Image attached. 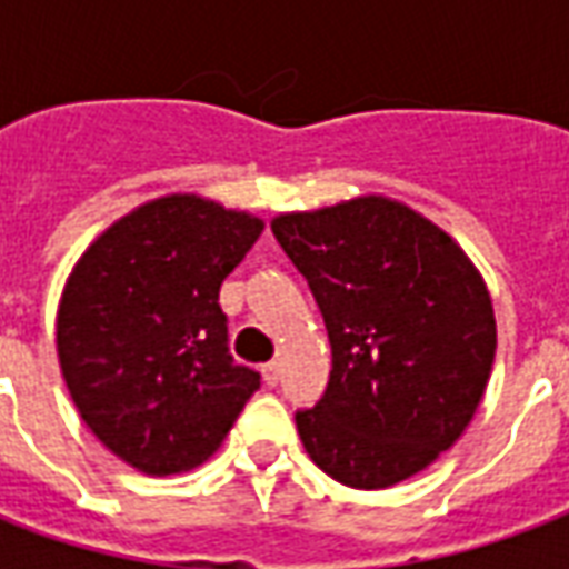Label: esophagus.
Returning <instances> with one entry per match:
<instances>
[{"instance_id": "1", "label": "esophagus", "mask_w": 569, "mask_h": 569, "mask_svg": "<svg viewBox=\"0 0 569 569\" xmlns=\"http://www.w3.org/2000/svg\"><path fill=\"white\" fill-rule=\"evenodd\" d=\"M261 378H264L268 387H273V383L280 381V362H264V366H261Z\"/></svg>"}]
</instances>
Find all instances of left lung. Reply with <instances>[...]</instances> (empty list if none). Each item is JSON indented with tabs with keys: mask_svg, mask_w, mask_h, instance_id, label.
Listing matches in <instances>:
<instances>
[{
	"mask_svg": "<svg viewBox=\"0 0 569 569\" xmlns=\"http://www.w3.org/2000/svg\"><path fill=\"white\" fill-rule=\"evenodd\" d=\"M271 231L332 345L326 393L296 415L310 460L359 490L427 469L463 436L493 366L497 322L476 264L381 194L283 212Z\"/></svg>",
	"mask_w": 569,
	"mask_h": 569,
	"instance_id": "obj_1",
	"label": "left lung"
}]
</instances>
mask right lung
<instances>
[{
  "instance_id": "right-lung-1",
  "label": "right lung",
  "mask_w": 569,
  "mask_h": 569,
  "mask_svg": "<svg viewBox=\"0 0 569 569\" xmlns=\"http://www.w3.org/2000/svg\"><path fill=\"white\" fill-rule=\"evenodd\" d=\"M264 222L198 194L149 200L93 240L57 310L81 420L146 476L200 466L259 390L228 353L219 289Z\"/></svg>"
}]
</instances>
